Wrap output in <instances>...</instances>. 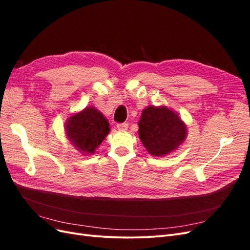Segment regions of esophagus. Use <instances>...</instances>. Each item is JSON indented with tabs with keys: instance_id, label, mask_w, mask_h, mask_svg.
I'll return each instance as SVG.
<instances>
[{
	"instance_id": "esophagus-1",
	"label": "esophagus",
	"mask_w": 250,
	"mask_h": 250,
	"mask_svg": "<svg viewBox=\"0 0 250 250\" xmlns=\"http://www.w3.org/2000/svg\"><path fill=\"white\" fill-rule=\"evenodd\" d=\"M117 128H118V130H120V131H125V130L128 129V124H127V123L118 124V125H117Z\"/></svg>"
}]
</instances>
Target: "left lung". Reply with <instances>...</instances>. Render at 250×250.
<instances>
[{"label": "left lung", "instance_id": "left-lung-1", "mask_svg": "<svg viewBox=\"0 0 250 250\" xmlns=\"http://www.w3.org/2000/svg\"><path fill=\"white\" fill-rule=\"evenodd\" d=\"M139 137L149 154L165 156L186 141L187 126L172 109L148 106L139 121Z\"/></svg>", "mask_w": 250, "mask_h": 250}]
</instances>
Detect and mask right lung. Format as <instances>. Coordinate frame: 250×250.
Returning a JSON list of instances; mask_svg holds the SVG:
<instances>
[{
	"instance_id": "1",
	"label": "right lung",
	"mask_w": 250,
	"mask_h": 250,
	"mask_svg": "<svg viewBox=\"0 0 250 250\" xmlns=\"http://www.w3.org/2000/svg\"><path fill=\"white\" fill-rule=\"evenodd\" d=\"M64 129L72 145L84 155L95 153L110 131L107 119L93 106L67 118Z\"/></svg>"
}]
</instances>
